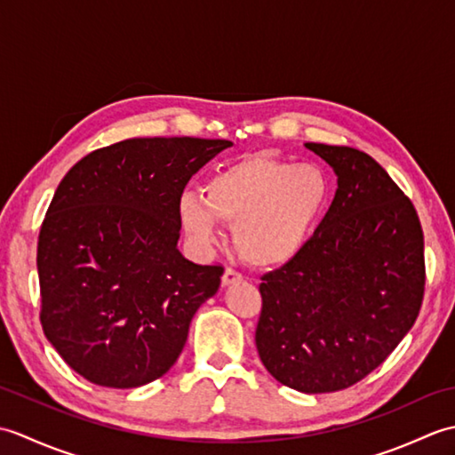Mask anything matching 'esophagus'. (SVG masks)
<instances>
[{
	"label": "esophagus",
	"instance_id": "34e87169",
	"mask_svg": "<svg viewBox=\"0 0 455 455\" xmlns=\"http://www.w3.org/2000/svg\"><path fill=\"white\" fill-rule=\"evenodd\" d=\"M220 282H222V287H228V285H233V283L243 282V275H240L238 272H235V269L227 267L225 274H222V277H220Z\"/></svg>",
	"mask_w": 455,
	"mask_h": 455
}]
</instances>
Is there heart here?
Returning a JSON list of instances; mask_svg holds the SVG:
<instances>
[{
	"mask_svg": "<svg viewBox=\"0 0 455 455\" xmlns=\"http://www.w3.org/2000/svg\"><path fill=\"white\" fill-rule=\"evenodd\" d=\"M331 181L315 164L250 156L219 170L205 197L183 191L181 228L197 250L220 244V222L233 227V243L256 267L285 266L303 252L321 222Z\"/></svg>",
	"mask_w": 455,
	"mask_h": 455,
	"instance_id": "heart-1",
	"label": "heart"
}]
</instances>
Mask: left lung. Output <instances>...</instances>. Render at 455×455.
<instances>
[{"label": "left lung", "instance_id": "8db88e82", "mask_svg": "<svg viewBox=\"0 0 455 455\" xmlns=\"http://www.w3.org/2000/svg\"><path fill=\"white\" fill-rule=\"evenodd\" d=\"M336 173L334 201L305 250L264 275L259 360L299 393L350 387L399 346L424 293L412 203L370 154L307 142Z\"/></svg>", "mask_w": 455, "mask_h": 455}]
</instances>
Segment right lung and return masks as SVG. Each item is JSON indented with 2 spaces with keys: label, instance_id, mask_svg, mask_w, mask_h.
<instances>
[{
  "label": "right lung",
  "instance_id": "obj_1",
  "mask_svg": "<svg viewBox=\"0 0 455 455\" xmlns=\"http://www.w3.org/2000/svg\"><path fill=\"white\" fill-rule=\"evenodd\" d=\"M230 140L129 139L66 173L38 235L41 323L62 360L101 387L132 389L176 363L222 267L180 252L178 199Z\"/></svg>",
  "mask_w": 455,
  "mask_h": 455
}]
</instances>
